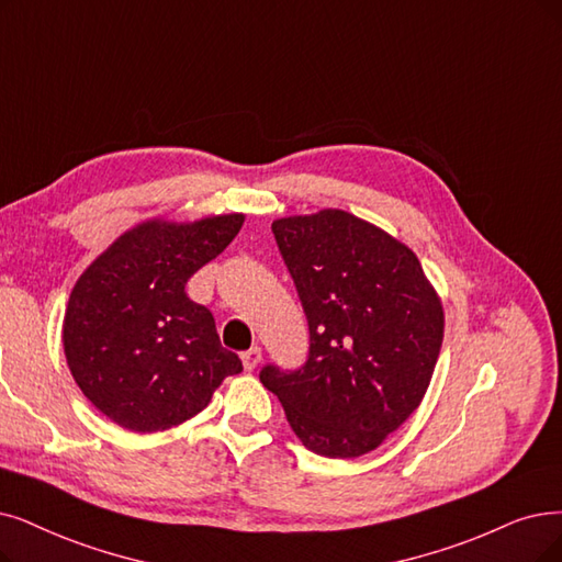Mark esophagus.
<instances>
[{"mask_svg":"<svg viewBox=\"0 0 562 562\" xmlns=\"http://www.w3.org/2000/svg\"><path fill=\"white\" fill-rule=\"evenodd\" d=\"M260 362H262V348L260 346H254L246 352H241V364H244L246 371H254Z\"/></svg>","mask_w":562,"mask_h":562,"instance_id":"1","label":"esophagus"}]
</instances>
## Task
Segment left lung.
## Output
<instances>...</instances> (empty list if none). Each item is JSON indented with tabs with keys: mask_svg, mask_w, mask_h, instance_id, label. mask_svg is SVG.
<instances>
[{
	"mask_svg": "<svg viewBox=\"0 0 562 562\" xmlns=\"http://www.w3.org/2000/svg\"><path fill=\"white\" fill-rule=\"evenodd\" d=\"M308 321V359L260 371L290 429L329 459L373 452L417 408L438 362L445 311L411 246L344 210L272 223Z\"/></svg>",
	"mask_w": 562,
	"mask_h": 562,
	"instance_id": "left-lung-1",
	"label": "left lung"
}]
</instances>
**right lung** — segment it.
Listing matches in <instances>:
<instances>
[{
    "instance_id": "right-lung-1",
    "label": "right lung",
    "mask_w": 562,
    "mask_h": 562,
    "mask_svg": "<svg viewBox=\"0 0 562 562\" xmlns=\"http://www.w3.org/2000/svg\"><path fill=\"white\" fill-rule=\"evenodd\" d=\"M241 212L195 221L147 218L122 233L76 281L64 311L66 364L108 419L136 434L198 415L239 357L187 281L235 239Z\"/></svg>"
}]
</instances>
